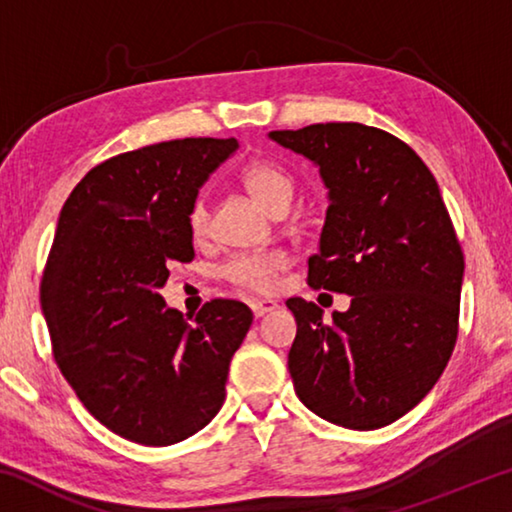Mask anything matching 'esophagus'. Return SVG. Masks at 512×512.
Returning a JSON list of instances; mask_svg holds the SVG:
<instances>
[{"instance_id": "obj_1", "label": "esophagus", "mask_w": 512, "mask_h": 512, "mask_svg": "<svg viewBox=\"0 0 512 512\" xmlns=\"http://www.w3.org/2000/svg\"><path fill=\"white\" fill-rule=\"evenodd\" d=\"M277 307H280V305H277V302L271 300V298L253 300V302H250V309H253L255 318H262V316H266V314H271V311H275Z\"/></svg>"}]
</instances>
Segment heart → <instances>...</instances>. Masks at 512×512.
I'll return each instance as SVG.
<instances>
[{
    "label": "heart",
    "mask_w": 512,
    "mask_h": 512,
    "mask_svg": "<svg viewBox=\"0 0 512 512\" xmlns=\"http://www.w3.org/2000/svg\"><path fill=\"white\" fill-rule=\"evenodd\" d=\"M246 187L268 212L289 210L296 194V183L287 171L271 162L250 164L244 173ZM189 230L196 239H203L210 230V210L203 198H196L187 216ZM287 268V255L282 250H262V253L239 255L230 259L223 268V275L237 287L250 289L255 293H271L277 284V275Z\"/></svg>",
    "instance_id": "b5f03b06"
}]
</instances>
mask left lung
Instances as JSON below:
<instances>
[{"mask_svg":"<svg viewBox=\"0 0 512 512\" xmlns=\"http://www.w3.org/2000/svg\"><path fill=\"white\" fill-rule=\"evenodd\" d=\"M268 137L314 162L327 187L309 287L352 298L332 323L287 300L293 388L327 422L386 427L431 391L456 345L465 262L436 178L409 144L354 121Z\"/></svg>","mask_w":512,"mask_h":512,"instance_id":"8db88e82","label":"left lung"}]
</instances>
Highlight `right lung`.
I'll return each instance as SVG.
<instances>
[{"label":"right lung","mask_w":512,"mask_h":512,"mask_svg":"<svg viewBox=\"0 0 512 512\" xmlns=\"http://www.w3.org/2000/svg\"><path fill=\"white\" fill-rule=\"evenodd\" d=\"M237 149L232 137H185L115 155L60 210L40 284L54 357L85 409L133 443L201 431L253 323L237 300L205 302L189 323L160 296L167 266L194 259L198 189Z\"/></svg>","instance_id":"add662e5"}]
</instances>
